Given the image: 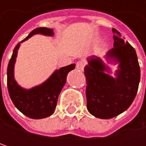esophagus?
Wrapping results in <instances>:
<instances>
[{
  "label": "esophagus",
  "instance_id": "1",
  "mask_svg": "<svg viewBox=\"0 0 146 146\" xmlns=\"http://www.w3.org/2000/svg\"><path fill=\"white\" fill-rule=\"evenodd\" d=\"M84 66H85V62H84V61H79V62H78L77 64H76V68H77L78 71H84Z\"/></svg>",
  "mask_w": 146,
  "mask_h": 146
}]
</instances>
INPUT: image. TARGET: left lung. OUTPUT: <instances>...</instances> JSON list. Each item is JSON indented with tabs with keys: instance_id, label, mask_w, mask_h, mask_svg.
<instances>
[{
	"instance_id": "1",
	"label": "left lung",
	"mask_w": 146,
	"mask_h": 146,
	"mask_svg": "<svg viewBox=\"0 0 146 146\" xmlns=\"http://www.w3.org/2000/svg\"><path fill=\"white\" fill-rule=\"evenodd\" d=\"M113 48L105 59L108 63L118 64L115 77L102 58L92 56L84 68L86 77L87 109L93 116L112 118L125 111L133 102L140 80V68L135 50L121 34L112 29Z\"/></svg>"
}]
</instances>
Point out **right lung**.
<instances>
[{
  "instance_id": "right-lung-1",
  "label": "right lung",
  "mask_w": 146,
  "mask_h": 146,
  "mask_svg": "<svg viewBox=\"0 0 146 146\" xmlns=\"http://www.w3.org/2000/svg\"><path fill=\"white\" fill-rule=\"evenodd\" d=\"M35 35L53 36L54 32L52 29L37 28L16 45L7 67V89L14 106L23 114L33 119H41L54 113L59 94L66 84L68 73L75 68V64L73 63L56 70L40 85L29 90L21 87L14 78V66L17 50L22 42L29 40Z\"/></svg>"
}]
</instances>
